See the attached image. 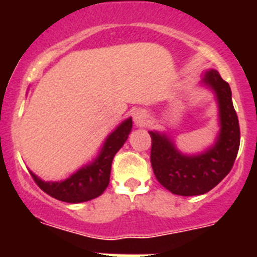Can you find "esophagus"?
Segmentation results:
<instances>
[{"instance_id": "esophagus-1", "label": "esophagus", "mask_w": 257, "mask_h": 257, "mask_svg": "<svg viewBox=\"0 0 257 257\" xmlns=\"http://www.w3.org/2000/svg\"><path fill=\"white\" fill-rule=\"evenodd\" d=\"M134 121L138 126H144L148 122V114L145 110H136L134 114Z\"/></svg>"}]
</instances>
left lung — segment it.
Instances as JSON below:
<instances>
[{
	"mask_svg": "<svg viewBox=\"0 0 257 257\" xmlns=\"http://www.w3.org/2000/svg\"><path fill=\"white\" fill-rule=\"evenodd\" d=\"M203 82L217 96L220 110V135L212 148L199 156H184L167 136L151 131V163L157 180L178 196H199L210 192L230 172L239 149L240 131L231 101L229 83L217 70H210Z\"/></svg>",
	"mask_w": 257,
	"mask_h": 257,
	"instance_id": "8db88e82",
	"label": "left lung"
}]
</instances>
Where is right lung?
<instances>
[{
	"label": "right lung",
	"mask_w": 257,
	"mask_h": 257,
	"mask_svg": "<svg viewBox=\"0 0 257 257\" xmlns=\"http://www.w3.org/2000/svg\"><path fill=\"white\" fill-rule=\"evenodd\" d=\"M131 127H133L131 118L122 122L115 128V131L108 136L96 160L91 165L78 170L67 180L46 183L31 172L32 178L38 187L52 198L68 203H79L101 196L109 184L113 158L128 138Z\"/></svg>",
	"instance_id": "add662e5"
}]
</instances>
